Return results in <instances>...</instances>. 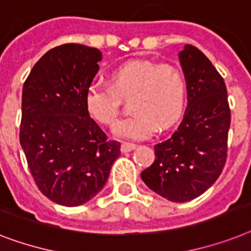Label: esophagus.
I'll return each mask as SVG.
<instances>
[{
    "instance_id": "34e87169",
    "label": "esophagus",
    "mask_w": 251,
    "mask_h": 251,
    "mask_svg": "<svg viewBox=\"0 0 251 251\" xmlns=\"http://www.w3.org/2000/svg\"><path fill=\"white\" fill-rule=\"evenodd\" d=\"M122 153H128V151H132V150L136 149L135 144H129V142H123L122 144Z\"/></svg>"
}]
</instances>
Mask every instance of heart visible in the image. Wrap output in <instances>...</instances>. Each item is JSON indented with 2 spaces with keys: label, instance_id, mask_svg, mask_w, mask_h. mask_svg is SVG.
Listing matches in <instances>:
<instances>
[{
  "label": "heart",
  "instance_id": "b5f03b06",
  "mask_svg": "<svg viewBox=\"0 0 251 251\" xmlns=\"http://www.w3.org/2000/svg\"><path fill=\"white\" fill-rule=\"evenodd\" d=\"M109 77L110 85H89L85 106L98 123L111 127L119 118L122 98L132 96L131 109L135 113L116 124V137L142 140L153 135L158 126H172L181 115L185 105L186 80L177 66L135 59L118 66Z\"/></svg>",
  "mask_w": 251,
  "mask_h": 251
}]
</instances>
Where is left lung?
Masks as SVG:
<instances>
[{"instance_id": "1", "label": "left lung", "mask_w": 251, "mask_h": 251, "mask_svg": "<svg viewBox=\"0 0 251 251\" xmlns=\"http://www.w3.org/2000/svg\"><path fill=\"white\" fill-rule=\"evenodd\" d=\"M179 61L188 107L176 131L154 146L155 159L141 179L168 201L186 202L205 193L223 171L230 110L223 77L201 50L185 45Z\"/></svg>"}]
</instances>
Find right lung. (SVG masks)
Returning <instances> with one entry per match:
<instances>
[{
	"instance_id": "right-lung-1",
	"label": "right lung",
	"mask_w": 251,
	"mask_h": 251,
	"mask_svg": "<svg viewBox=\"0 0 251 251\" xmlns=\"http://www.w3.org/2000/svg\"><path fill=\"white\" fill-rule=\"evenodd\" d=\"M102 53L65 44L50 49L33 66L22 94V149L41 193L58 205L88 202L107 181L120 155L92 119L85 93L98 72Z\"/></svg>"
}]
</instances>
